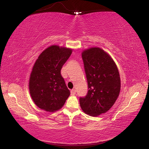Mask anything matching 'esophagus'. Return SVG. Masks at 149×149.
<instances>
[{"label":"esophagus","mask_w":149,"mask_h":149,"mask_svg":"<svg viewBox=\"0 0 149 149\" xmlns=\"http://www.w3.org/2000/svg\"><path fill=\"white\" fill-rule=\"evenodd\" d=\"M76 94V90L75 89H72L71 91V95H74Z\"/></svg>","instance_id":"1"}]
</instances>
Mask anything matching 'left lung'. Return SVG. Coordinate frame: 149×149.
I'll return each mask as SVG.
<instances>
[{"instance_id": "1", "label": "left lung", "mask_w": 149, "mask_h": 149, "mask_svg": "<svg viewBox=\"0 0 149 149\" xmlns=\"http://www.w3.org/2000/svg\"><path fill=\"white\" fill-rule=\"evenodd\" d=\"M88 91L80 97L81 110L92 117L105 113L117 100L120 91V78L115 62L107 52L91 47L81 52Z\"/></svg>"}]
</instances>
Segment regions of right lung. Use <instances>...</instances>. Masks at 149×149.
Returning <instances> with one entry per match:
<instances>
[{
    "mask_svg": "<svg viewBox=\"0 0 149 149\" xmlns=\"http://www.w3.org/2000/svg\"><path fill=\"white\" fill-rule=\"evenodd\" d=\"M72 49L51 45L42 51L33 65L29 88L35 104L47 112L60 110L70 95L61 70Z\"/></svg>",
    "mask_w": 149,
    "mask_h": 149,
    "instance_id": "obj_1",
    "label": "right lung"
}]
</instances>
